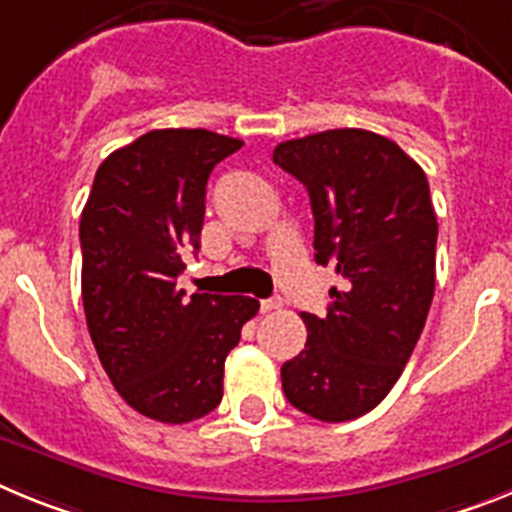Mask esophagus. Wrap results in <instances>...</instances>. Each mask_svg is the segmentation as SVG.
<instances>
[{
	"label": "esophagus",
	"mask_w": 512,
	"mask_h": 512,
	"mask_svg": "<svg viewBox=\"0 0 512 512\" xmlns=\"http://www.w3.org/2000/svg\"><path fill=\"white\" fill-rule=\"evenodd\" d=\"M282 307V300L279 297H269V300H261V312H274Z\"/></svg>",
	"instance_id": "esophagus-1"
}]
</instances>
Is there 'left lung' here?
<instances>
[{
    "instance_id": "left-lung-1",
    "label": "left lung",
    "mask_w": 512,
    "mask_h": 512,
    "mask_svg": "<svg viewBox=\"0 0 512 512\" xmlns=\"http://www.w3.org/2000/svg\"><path fill=\"white\" fill-rule=\"evenodd\" d=\"M274 164L305 184L315 261L343 277L325 318L302 312L307 343L282 366V390L310 418L354 420L395 387L431 310L438 223L428 179L395 140L359 128L284 140Z\"/></svg>"
}]
</instances>
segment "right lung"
<instances>
[{"mask_svg":"<svg viewBox=\"0 0 512 512\" xmlns=\"http://www.w3.org/2000/svg\"><path fill=\"white\" fill-rule=\"evenodd\" d=\"M241 146L202 128L151 130L104 158L81 212L89 336L122 400L161 423L220 405L225 359L259 312L253 297L176 289L184 248H200L210 171Z\"/></svg>","mask_w":512,"mask_h":512,"instance_id":"right-lung-1","label":"right lung"}]
</instances>
